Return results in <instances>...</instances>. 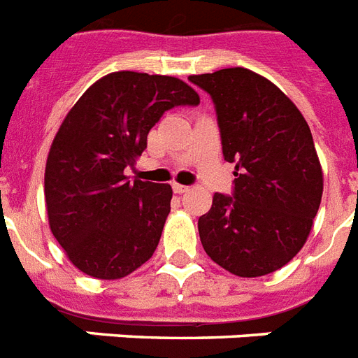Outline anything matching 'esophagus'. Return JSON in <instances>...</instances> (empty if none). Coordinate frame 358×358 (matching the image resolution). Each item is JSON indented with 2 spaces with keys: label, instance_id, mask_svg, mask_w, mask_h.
Wrapping results in <instances>:
<instances>
[{
  "label": "esophagus",
  "instance_id": "esophagus-1",
  "mask_svg": "<svg viewBox=\"0 0 358 358\" xmlns=\"http://www.w3.org/2000/svg\"><path fill=\"white\" fill-rule=\"evenodd\" d=\"M173 192L176 194H185V192H188V190H190V188L188 187H185V185H179V182H173Z\"/></svg>",
  "mask_w": 358,
  "mask_h": 358
}]
</instances>
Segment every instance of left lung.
Instances as JSON below:
<instances>
[{"label": "left lung", "mask_w": 358, "mask_h": 358, "mask_svg": "<svg viewBox=\"0 0 358 358\" xmlns=\"http://www.w3.org/2000/svg\"><path fill=\"white\" fill-rule=\"evenodd\" d=\"M210 96L222 151L234 162L233 192H216L197 220L207 255L238 277L290 262L307 242L324 176L303 114L279 88L245 68L190 76Z\"/></svg>", "instance_id": "left-lung-1"}]
</instances>
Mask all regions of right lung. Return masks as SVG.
<instances>
[{
    "label": "right lung",
    "instance_id": "1",
    "mask_svg": "<svg viewBox=\"0 0 358 358\" xmlns=\"http://www.w3.org/2000/svg\"><path fill=\"white\" fill-rule=\"evenodd\" d=\"M199 96L177 77L114 71L96 81L66 114L45 162L50 227L71 264L96 279H122L155 253L171 187L129 181L127 166L148 133L173 107Z\"/></svg>",
    "mask_w": 358,
    "mask_h": 358
}]
</instances>
